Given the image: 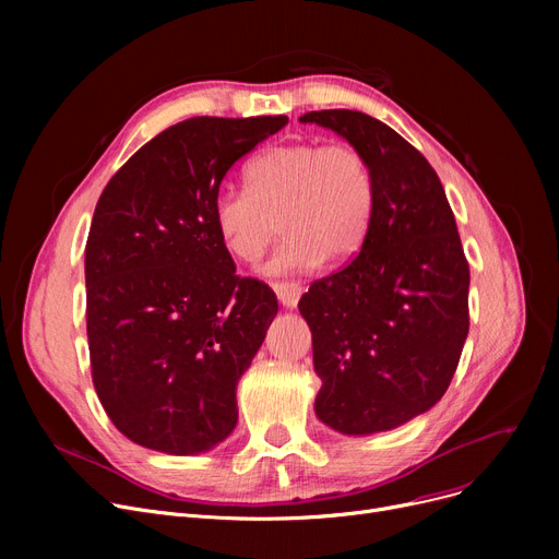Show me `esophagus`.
<instances>
[{"label": "esophagus", "mask_w": 559, "mask_h": 559, "mask_svg": "<svg viewBox=\"0 0 559 559\" xmlns=\"http://www.w3.org/2000/svg\"><path fill=\"white\" fill-rule=\"evenodd\" d=\"M272 287H274L276 297L281 299V304L285 308H297V304H299V299L304 295V285L301 283H297V281H276Z\"/></svg>", "instance_id": "esophagus-1"}]
</instances>
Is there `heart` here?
Masks as SVG:
<instances>
[{"label": "heart", "instance_id": "heart-1", "mask_svg": "<svg viewBox=\"0 0 559 559\" xmlns=\"http://www.w3.org/2000/svg\"><path fill=\"white\" fill-rule=\"evenodd\" d=\"M247 188L215 194L213 222L228 253L255 262L272 242L278 215L285 235L267 274L317 267L360 251L373 224L376 186L367 156L350 142H289L255 156Z\"/></svg>", "mask_w": 559, "mask_h": 559}]
</instances>
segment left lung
Wrapping results in <instances>:
<instances>
[{
    "label": "left lung",
    "mask_w": 559,
    "mask_h": 559,
    "mask_svg": "<svg viewBox=\"0 0 559 559\" xmlns=\"http://www.w3.org/2000/svg\"><path fill=\"white\" fill-rule=\"evenodd\" d=\"M367 156L376 213L360 253L299 301L321 378L314 413L344 435L396 428L449 390L468 333V262L437 171L360 110L299 117Z\"/></svg>",
    "instance_id": "left-lung-1"
}]
</instances>
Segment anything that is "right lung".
I'll use <instances>...</instances> for the list:
<instances>
[{
  "instance_id": "right-lung-1",
  "label": "right lung",
  "mask_w": 559,
  "mask_h": 559,
  "mask_svg": "<svg viewBox=\"0 0 559 559\" xmlns=\"http://www.w3.org/2000/svg\"><path fill=\"white\" fill-rule=\"evenodd\" d=\"M287 124L192 117L146 142L104 188L85 242L93 385L115 428L169 455L211 451L238 424L235 388L278 312L235 274L213 222L222 179Z\"/></svg>"
}]
</instances>
